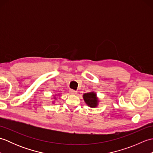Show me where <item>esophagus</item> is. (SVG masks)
Listing matches in <instances>:
<instances>
[{
    "instance_id": "obj_1",
    "label": "esophagus",
    "mask_w": 153,
    "mask_h": 153,
    "mask_svg": "<svg viewBox=\"0 0 153 153\" xmlns=\"http://www.w3.org/2000/svg\"><path fill=\"white\" fill-rule=\"evenodd\" d=\"M69 92H70V93L72 94V95H75V94H77L76 91H75L74 89H70L69 90Z\"/></svg>"
}]
</instances>
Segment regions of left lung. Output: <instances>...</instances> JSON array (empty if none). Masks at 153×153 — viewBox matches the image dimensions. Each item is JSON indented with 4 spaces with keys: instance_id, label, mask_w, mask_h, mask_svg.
Segmentation results:
<instances>
[{
    "instance_id": "obj_1",
    "label": "left lung",
    "mask_w": 153,
    "mask_h": 153,
    "mask_svg": "<svg viewBox=\"0 0 153 153\" xmlns=\"http://www.w3.org/2000/svg\"><path fill=\"white\" fill-rule=\"evenodd\" d=\"M83 99L86 104L90 107H96L98 103V100L95 93H88L83 95Z\"/></svg>"
}]
</instances>
